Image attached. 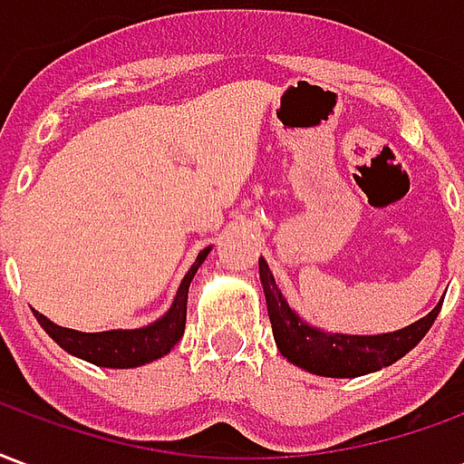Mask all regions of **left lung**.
I'll return each mask as SVG.
<instances>
[{
  "instance_id": "left-lung-1",
  "label": "left lung",
  "mask_w": 464,
  "mask_h": 464,
  "mask_svg": "<svg viewBox=\"0 0 464 464\" xmlns=\"http://www.w3.org/2000/svg\"><path fill=\"white\" fill-rule=\"evenodd\" d=\"M258 273H261V285L266 293L273 338L281 355L288 358L293 365L308 370L313 375H323V378H360V375H368V372L398 362L405 353H410L425 338V333L432 328L442 308V301H440L425 318L392 333H380V335L328 333L303 321L301 315L293 311L263 256L258 258Z\"/></svg>"
}]
</instances>
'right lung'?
<instances>
[{
  "label": "right lung",
  "mask_w": 464,
  "mask_h": 464,
  "mask_svg": "<svg viewBox=\"0 0 464 464\" xmlns=\"http://www.w3.org/2000/svg\"><path fill=\"white\" fill-rule=\"evenodd\" d=\"M211 253V246L203 248L196 256L188 273L183 276L179 291L173 295V303L161 318H156L149 325L131 328V331H102V333H82L72 328H62L52 323L46 315L34 311V318L39 325L49 333V338L59 343V348L72 353L76 358L94 362L99 368H139L151 360L163 358L166 353H171L176 343L181 341L183 328H186V301H188V285L193 276L198 271V266L206 261V256Z\"/></svg>",
  "instance_id": "right-lung-1"
}]
</instances>
